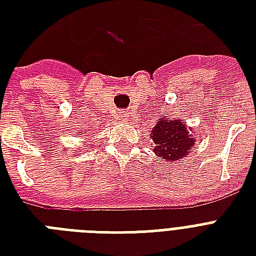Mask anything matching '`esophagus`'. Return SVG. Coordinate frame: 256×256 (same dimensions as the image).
Returning <instances> with one entry per match:
<instances>
[{
  "label": "esophagus",
  "mask_w": 256,
  "mask_h": 256,
  "mask_svg": "<svg viewBox=\"0 0 256 256\" xmlns=\"http://www.w3.org/2000/svg\"><path fill=\"white\" fill-rule=\"evenodd\" d=\"M120 120H126L128 118V114L126 112H120Z\"/></svg>",
  "instance_id": "esophagus-1"
}]
</instances>
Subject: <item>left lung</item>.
Returning <instances> with one entry per match:
<instances>
[{
	"label": "left lung",
	"instance_id": "8db88e82",
	"mask_svg": "<svg viewBox=\"0 0 256 256\" xmlns=\"http://www.w3.org/2000/svg\"><path fill=\"white\" fill-rule=\"evenodd\" d=\"M154 140V152L162 160H184L194 146V132L180 120L160 118L150 132Z\"/></svg>",
	"mask_w": 256,
	"mask_h": 256
}]
</instances>
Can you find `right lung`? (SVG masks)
Here are the masks:
<instances>
[{
	"mask_svg": "<svg viewBox=\"0 0 256 256\" xmlns=\"http://www.w3.org/2000/svg\"><path fill=\"white\" fill-rule=\"evenodd\" d=\"M84 134H85V132H84Z\"/></svg>",
	"mask_w": 256,
	"mask_h": 256,
	"instance_id": "add662e5",
	"label": "right lung"
}]
</instances>
